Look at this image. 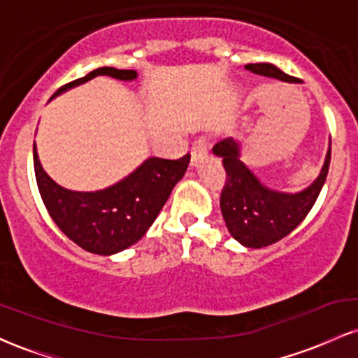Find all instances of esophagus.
Here are the masks:
<instances>
[{
    "mask_svg": "<svg viewBox=\"0 0 358 358\" xmlns=\"http://www.w3.org/2000/svg\"><path fill=\"white\" fill-rule=\"evenodd\" d=\"M207 150H208V139L205 136H200L199 139H195L192 145V159L193 162H196V159L200 158V156L207 155Z\"/></svg>",
    "mask_w": 358,
    "mask_h": 358,
    "instance_id": "1",
    "label": "esophagus"
}]
</instances>
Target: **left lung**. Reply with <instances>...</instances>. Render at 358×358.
Listing matches in <instances>:
<instances>
[{
    "label": "left lung",
    "mask_w": 358,
    "mask_h": 358,
    "mask_svg": "<svg viewBox=\"0 0 358 358\" xmlns=\"http://www.w3.org/2000/svg\"><path fill=\"white\" fill-rule=\"evenodd\" d=\"M245 69L259 76L298 82L273 64H249ZM213 155L222 158L227 173L220 193V210L229 232L245 248L261 249L281 241L305 220L327 180L331 150L328 148L318 178L298 193H282L264 187L241 162L239 143L236 139H222L213 146Z\"/></svg>",
    "instance_id": "obj_1"
}]
</instances>
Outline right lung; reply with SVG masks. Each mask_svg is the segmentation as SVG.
Returning a JSON list of instances; mask_svg holds the SVG:
<instances>
[{"instance_id": "1", "label": "right lung", "mask_w": 358, "mask_h": 358, "mask_svg": "<svg viewBox=\"0 0 358 358\" xmlns=\"http://www.w3.org/2000/svg\"><path fill=\"white\" fill-rule=\"evenodd\" d=\"M97 76L134 80L136 71L101 67L69 82L52 96L84 84ZM190 155L178 159L148 158L129 176L97 192H72L57 185L40 165L34 143L36 185L48 213L69 239L99 256H110L136 244L151 227L171 190L183 178Z\"/></svg>"}]
</instances>
